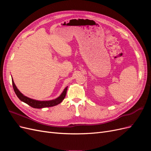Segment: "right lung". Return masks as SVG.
I'll return each mask as SVG.
<instances>
[{
    "instance_id": "add662e5",
    "label": "right lung",
    "mask_w": 151,
    "mask_h": 151,
    "mask_svg": "<svg viewBox=\"0 0 151 151\" xmlns=\"http://www.w3.org/2000/svg\"><path fill=\"white\" fill-rule=\"evenodd\" d=\"M12 86H13L14 90V92L17 95L18 98H19L21 101L28 104L30 106L33 107L34 108H47V107H52L60 104L63 100L64 99L65 97L67 90L68 88V86L66 87V88L63 89L62 94L55 99H52V100H48V101H39V100L29 98L28 97L26 96H24L23 94H22L19 91V90L17 89L14 83L13 79H12Z\"/></svg>"
}]
</instances>
